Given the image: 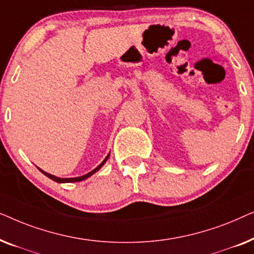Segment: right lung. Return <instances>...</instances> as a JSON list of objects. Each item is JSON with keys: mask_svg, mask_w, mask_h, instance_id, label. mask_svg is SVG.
Returning <instances> with one entry per match:
<instances>
[{"mask_svg": "<svg viewBox=\"0 0 254 254\" xmlns=\"http://www.w3.org/2000/svg\"><path fill=\"white\" fill-rule=\"evenodd\" d=\"M109 157H110V154L106 156L105 157V159H104V161L100 163V164L97 166L96 169H93L92 171H90L89 173H86V175H84V176H81V177H75V178H59V177H55V176H53V175H51V173H47V172H45V171H43V170L41 169H39L40 170V172H43L45 176L46 177H48V178L50 179H52V180H54V182H57V183H60V184H62V183H76V182H82V180H84V179H86V178H89V177H91L93 173H96L97 171H98V170L102 168V166L105 164L106 163V161L107 159H109Z\"/></svg>", "mask_w": 254, "mask_h": 254, "instance_id": "obj_1", "label": "right lung"}]
</instances>
